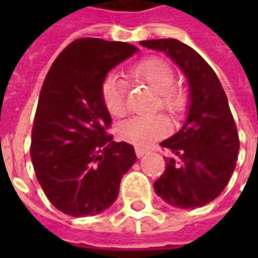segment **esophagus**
I'll list each match as a JSON object with an SVG mask.
<instances>
[{"mask_svg":"<svg viewBox=\"0 0 258 258\" xmlns=\"http://www.w3.org/2000/svg\"><path fill=\"white\" fill-rule=\"evenodd\" d=\"M146 149H144V148H140V146H135V153H137V156L138 157H142L144 155H146Z\"/></svg>","mask_w":258,"mask_h":258,"instance_id":"1","label":"esophagus"}]
</instances>
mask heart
<instances>
[{
    "mask_svg": "<svg viewBox=\"0 0 258 258\" xmlns=\"http://www.w3.org/2000/svg\"><path fill=\"white\" fill-rule=\"evenodd\" d=\"M130 76L149 85L156 94L155 107H162L171 114L182 112L186 106V92L174 84L175 73L167 60L157 56L141 59L130 68ZM125 83L116 76H107L102 81V102L110 116L121 117L127 112ZM170 130V123L162 113L135 116L117 125V134L125 142L146 148L162 138Z\"/></svg>",
    "mask_w": 258,
    "mask_h": 258,
    "instance_id": "b5f03b06",
    "label": "heart"
}]
</instances>
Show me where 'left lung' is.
<instances>
[{"mask_svg":"<svg viewBox=\"0 0 258 258\" xmlns=\"http://www.w3.org/2000/svg\"><path fill=\"white\" fill-rule=\"evenodd\" d=\"M141 44L167 53L188 77L190 88L186 121L177 134L160 142L173 156L153 188L168 205L202 207L221 194L236 166L239 135L227 95L210 64L189 45L175 38Z\"/></svg>","mask_w":258,"mask_h":258,"instance_id":"obj_1","label":"left lung"}]
</instances>
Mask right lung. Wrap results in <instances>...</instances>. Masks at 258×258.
Instances as JSON below:
<instances>
[{"mask_svg": "<svg viewBox=\"0 0 258 258\" xmlns=\"http://www.w3.org/2000/svg\"><path fill=\"white\" fill-rule=\"evenodd\" d=\"M137 47L79 38L55 59L41 87L30 156L44 194L72 217L95 216L117 199L120 181L137 160L134 146L114 142L102 102L106 74Z\"/></svg>", "mask_w": 258, "mask_h": 258, "instance_id": "1", "label": "right lung"}]
</instances>
